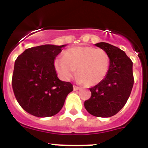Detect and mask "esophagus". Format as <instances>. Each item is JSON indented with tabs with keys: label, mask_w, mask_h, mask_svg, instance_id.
<instances>
[{
	"label": "esophagus",
	"mask_w": 148,
	"mask_h": 148,
	"mask_svg": "<svg viewBox=\"0 0 148 148\" xmlns=\"http://www.w3.org/2000/svg\"><path fill=\"white\" fill-rule=\"evenodd\" d=\"M80 89V87H78V86L76 85H73V90H78Z\"/></svg>",
	"instance_id": "34e87169"
}]
</instances>
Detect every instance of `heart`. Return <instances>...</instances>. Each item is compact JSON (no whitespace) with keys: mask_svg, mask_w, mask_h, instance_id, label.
I'll return each mask as SVG.
<instances>
[{"mask_svg":"<svg viewBox=\"0 0 148 148\" xmlns=\"http://www.w3.org/2000/svg\"><path fill=\"white\" fill-rule=\"evenodd\" d=\"M110 58L101 49L91 47H76L64 52V57L54 60V67L58 76L69 81L75 73L78 81L88 85H95L102 82L109 72Z\"/></svg>","mask_w":148,"mask_h":148,"instance_id":"1","label":"heart"}]
</instances>
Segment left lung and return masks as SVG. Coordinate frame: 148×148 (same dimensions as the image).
I'll use <instances>...</instances> for the list:
<instances>
[{"instance_id": "obj_1", "label": "left lung", "mask_w": 148, "mask_h": 148, "mask_svg": "<svg viewBox=\"0 0 148 148\" xmlns=\"http://www.w3.org/2000/svg\"><path fill=\"white\" fill-rule=\"evenodd\" d=\"M110 58L109 72L102 82L90 88L91 96L84 101L89 113L97 117H110L125 105L134 83L133 62L123 50L105 42L95 44Z\"/></svg>"}]
</instances>
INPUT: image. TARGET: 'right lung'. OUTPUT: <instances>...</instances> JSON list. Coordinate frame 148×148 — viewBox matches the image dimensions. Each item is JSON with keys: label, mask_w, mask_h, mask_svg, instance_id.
Listing matches in <instances>:
<instances>
[{"label": "right lung", "mask_w": 148, "mask_h": 148, "mask_svg": "<svg viewBox=\"0 0 148 148\" xmlns=\"http://www.w3.org/2000/svg\"><path fill=\"white\" fill-rule=\"evenodd\" d=\"M63 47L45 44L29 48L15 60L13 92L21 107L32 116H55L73 91V84L59 80L54 67L55 58Z\"/></svg>", "instance_id": "right-lung-1"}]
</instances>
